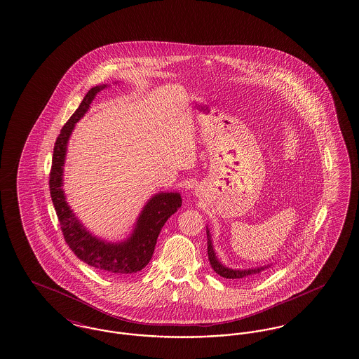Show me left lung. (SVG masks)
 I'll return each instance as SVG.
<instances>
[{"label":"left lung","instance_id":"8db88e82","mask_svg":"<svg viewBox=\"0 0 359 359\" xmlns=\"http://www.w3.org/2000/svg\"><path fill=\"white\" fill-rule=\"evenodd\" d=\"M207 253H208L210 264H211V266L214 269V271H216V274H219L220 277L228 278V279H237V278H244L248 277V276H253V274H258V273H261L262 270H265L267 267H270V265H267V266L256 267V269L235 270V269L224 266V265L217 259L215 252H214L212 241H211V235H210L208 228H207Z\"/></svg>","mask_w":359,"mask_h":359}]
</instances>
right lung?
<instances>
[{"label": "right lung", "mask_w": 359, "mask_h": 359, "mask_svg": "<svg viewBox=\"0 0 359 359\" xmlns=\"http://www.w3.org/2000/svg\"><path fill=\"white\" fill-rule=\"evenodd\" d=\"M107 85L94 86L83 97L79 109L69 121L64 124L60 135L53 147L51 172H50V193L52 202L60 222L65 243L73 253L89 266L106 271L109 274H133L148 265L154 252L157 237L166 220L182 205L180 193H158L154 195L137 217L131 236L122 243H107L93 236L80 220L74 216L71 207L65 201L62 190V166L65 161L67 144L77 123L89 110L97 93Z\"/></svg>", "instance_id": "obj_1"}]
</instances>
